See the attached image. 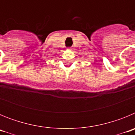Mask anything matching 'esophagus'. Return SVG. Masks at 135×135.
<instances>
[{"mask_svg":"<svg viewBox=\"0 0 135 135\" xmlns=\"http://www.w3.org/2000/svg\"><path fill=\"white\" fill-rule=\"evenodd\" d=\"M68 49H69V50H71V48H68Z\"/></svg>","mask_w":135,"mask_h":135,"instance_id":"1","label":"esophagus"}]
</instances>
